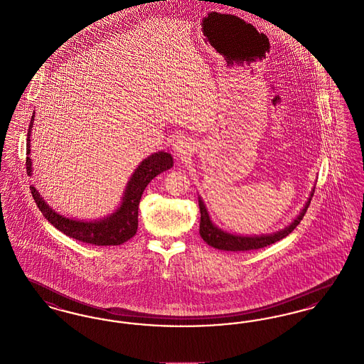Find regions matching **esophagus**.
Returning <instances> with one entry per match:
<instances>
[{
  "mask_svg": "<svg viewBox=\"0 0 364 364\" xmlns=\"http://www.w3.org/2000/svg\"><path fill=\"white\" fill-rule=\"evenodd\" d=\"M173 150L174 153L180 156V158H184L187 154H190L191 146L188 139H177L173 143Z\"/></svg>",
  "mask_w": 364,
  "mask_h": 364,
  "instance_id": "obj_1",
  "label": "esophagus"
}]
</instances>
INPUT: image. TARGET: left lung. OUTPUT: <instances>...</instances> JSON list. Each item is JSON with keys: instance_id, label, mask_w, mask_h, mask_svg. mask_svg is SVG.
I'll return each mask as SVG.
<instances>
[{"instance_id": "left-lung-1", "label": "left lung", "mask_w": 364, "mask_h": 364, "mask_svg": "<svg viewBox=\"0 0 364 364\" xmlns=\"http://www.w3.org/2000/svg\"><path fill=\"white\" fill-rule=\"evenodd\" d=\"M314 195V191L311 192V196L309 199V202L306 203L304 208L301 210L300 215L294 220V223L288 228L279 230L277 233L273 235H264V236H254V237H248V236H236V235H230L226 233L224 230L218 229L210 221L208 210L205 208L202 199L199 198V208H200V226H199V233L202 236V239L208 242V245L223 250V251H251V250H259L263 247H267L273 242H278L284 237H287L296 226L300 224V221L303 220L307 208L311 203V198Z\"/></svg>"}]
</instances>
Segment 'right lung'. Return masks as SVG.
I'll use <instances>...</instances> for the list:
<instances>
[{"instance_id":"add662e5","label":"right lung","mask_w":364,"mask_h":364,"mask_svg":"<svg viewBox=\"0 0 364 364\" xmlns=\"http://www.w3.org/2000/svg\"><path fill=\"white\" fill-rule=\"evenodd\" d=\"M33 120L30 122L28 132H27V156L30 154V134L33 128ZM173 166V158L168 153L159 151L153 156L141 161V164L136 168L132 174L131 180L128 181L125 195L122 198L120 208L116 213L104 218L101 221H76L65 218L49 208L42 196L35 190V187H30L33 198L38 208L43 214V217L57 228L60 232L65 233L72 239L79 242L95 244V245H120L122 242L129 240L135 236L138 230V208L140 198L147 184L159 173L171 169ZM26 169L28 176H31V158L27 156L26 159Z\"/></svg>"}]
</instances>
